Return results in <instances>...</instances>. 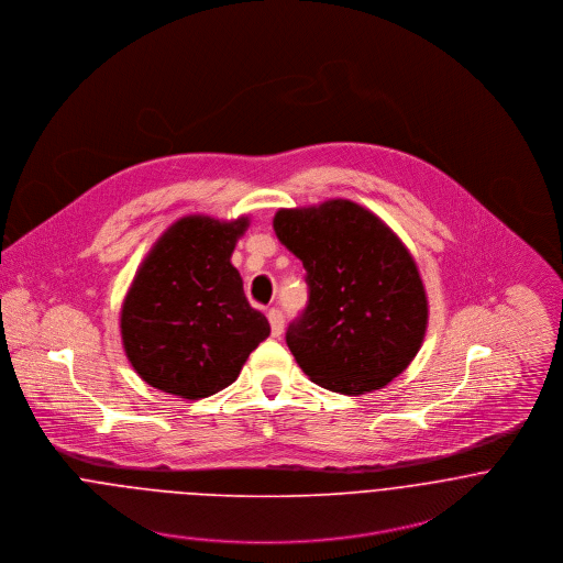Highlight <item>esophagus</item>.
<instances>
[{"label":"esophagus","instance_id":"34e87169","mask_svg":"<svg viewBox=\"0 0 563 563\" xmlns=\"http://www.w3.org/2000/svg\"><path fill=\"white\" fill-rule=\"evenodd\" d=\"M268 322H271V333H273V338H279L282 335V331H284V314L277 310V308H273V310H268Z\"/></svg>","mask_w":563,"mask_h":563}]
</instances>
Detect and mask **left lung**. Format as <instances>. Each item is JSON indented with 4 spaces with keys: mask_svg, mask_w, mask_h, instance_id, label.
Listing matches in <instances>:
<instances>
[{
    "mask_svg": "<svg viewBox=\"0 0 563 563\" xmlns=\"http://www.w3.org/2000/svg\"><path fill=\"white\" fill-rule=\"evenodd\" d=\"M273 230L303 262L310 288L308 308L286 331L301 371L351 397L388 386L416 357L429 319L407 246L349 199L282 208Z\"/></svg>",
    "mask_w": 563,
    "mask_h": 563,
    "instance_id": "left-lung-1",
    "label": "left lung"
}]
</instances>
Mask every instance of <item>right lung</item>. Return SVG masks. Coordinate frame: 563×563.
Masks as SVG:
<instances>
[{
	"mask_svg": "<svg viewBox=\"0 0 563 563\" xmlns=\"http://www.w3.org/2000/svg\"><path fill=\"white\" fill-rule=\"evenodd\" d=\"M249 219L173 223L136 271L121 308L123 349L143 382L197 401L228 388L271 324L232 264Z\"/></svg>",
	"mask_w": 563,
	"mask_h": 563,
	"instance_id": "1",
	"label": "right lung"
}]
</instances>
